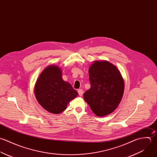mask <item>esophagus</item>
<instances>
[{
  "instance_id": "34e87169",
  "label": "esophagus",
  "mask_w": 157,
  "mask_h": 157,
  "mask_svg": "<svg viewBox=\"0 0 157 157\" xmlns=\"http://www.w3.org/2000/svg\"><path fill=\"white\" fill-rule=\"evenodd\" d=\"M78 94L80 96H82L83 95V91L82 90V89H79L78 90Z\"/></svg>"
}]
</instances>
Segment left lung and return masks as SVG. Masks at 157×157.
I'll return each instance as SVG.
<instances>
[{"instance_id": "left-lung-1", "label": "left lung", "mask_w": 157, "mask_h": 157, "mask_svg": "<svg viewBox=\"0 0 157 157\" xmlns=\"http://www.w3.org/2000/svg\"><path fill=\"white\" fill-rule=\"evenodd\" d=\"M91 88L83 94L86 103L98 116L113 113L120 104L124 82L119 70L108 61H95L89 67Z\"/></svg>"}]
</instances>
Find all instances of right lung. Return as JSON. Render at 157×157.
<instances>
[{
	"instance_id": "add662e5",
	"label": "right lung",
	"mask_w": 157,
	"mask_h": 157,
	"mask_svg": "<svg viewBox=\"0 0 157 157\" xmlns=\"http://www.w3.org/2000/svg\"><path fill=\"white\" fill-rule=\"evenodd\" d=\"M34 93L43 108L56 114L64 111L68 103L78 94L69 82L63 80L62 71L56 65H49L41 72L36 81Z\"/></svg>"
}]
</instances>
